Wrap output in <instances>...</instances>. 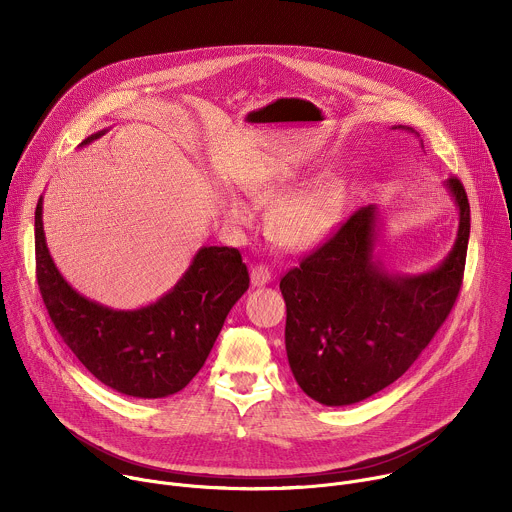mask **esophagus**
Wrapping results in <instances>:
<instances>
[{
  "label": "esophagus",
  "instance_id": "esophagus-1",
  "mask_svg": "<svg viewBox=\"0 0 512 512\" xmlns=\"http://www.w3.org/2000/svg\"><path fill=\"white\" fill-rule=\"evenodd\" d=\"M269 281H271V269L267 265H255L251 269V283L255 287H261V285H265Z\"/></svg>",
  "mask_w": 512,
  "mask_h": 512
}]
</instances>
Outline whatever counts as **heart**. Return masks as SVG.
I'll return each mask as SVG.
<instances>
[{
  "mask_svg": "<svg viewBox=\"0 0 512 512\" xmlns=\"http://www.w3.org/2000/svg\"><path fill=\"white\" fill-rule=\"evenodd\" d=\"M289 190V176L259 182L249 188L257 204H275ZM225 214L235 225H249L251 210L237 198L229 196L223 204ZM344 210V186L336 176H322L294 196L283 200L271 214L273 237L289 249H310L322 243L340 223Z\"/></svg>",
  "mask_w": 512,
  "mask_h": 512,
  "instance_id": "obj_1",
  "label": "heart"
}]
</instances>
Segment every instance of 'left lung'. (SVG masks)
I'll return each instance as SVG.
<instances>
[{
  "mask_svg": "<svg viewBox=\"0 0 512 512\" xmlns=\"http://www.w3.org/2000/svg\"><path fill=\"white\" fill-rule=\"evenodd\" d=\"M446 188L460 227L435 269L393 275L383 267L375 257L379 212L371 204L281 277L289 369L314 401L352 405L389 387L450 316L464 279L470 204L458 178Z\"/></svg>",
  "mask_w": 512,
  "mask_h": 512,
  "instance_id": "left-lung-1",
  "label": "left lung"
}]
</instances>
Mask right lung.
<instances>
[{"label":"right lung","instance_id":"add662e5","mask_svg":"<svg viewBox=\"0 0 512 512\" xmlns=\"http://www.w3.org/2000/svg\"><path fill=\"white\" fill-rule=\"evenodd\" d=\"M34 243L40 296L64 344L95 379L137 399L182 391L202 369L227 314L249 289L239 249L202 247L182 279L156 304L111 310L77 294L56 269L42 227V196L34 216Z\"/></svg>","mask_w":512,"mask_h":512}]
</instances>
